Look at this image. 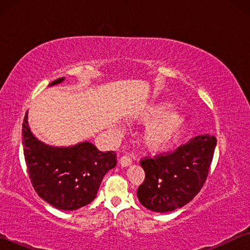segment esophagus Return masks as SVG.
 Wrapping results in <instances>:
<instances>
[{
  "instance_id": "esophagus-1",
  "label": "esophagus",
  "mask_w": 250,
  "mask_h": 250,
  "mask_svg": "<svg viewBox=\"0 0 250 250\" xmlns=\"http://www.w3.org/2000/svg\"><path fill=\"white\" fill-rule=\"evenodd\" d=\"M119 162L122 167H128L131 163H132V158H131L130 155H122Z\"/></svg>"
}]
</instances>
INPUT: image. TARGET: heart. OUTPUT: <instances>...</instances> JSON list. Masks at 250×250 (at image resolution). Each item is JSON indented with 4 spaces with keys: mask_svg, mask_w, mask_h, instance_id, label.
<instances>
[{
    "mask_svg": "<svg viewBox=\"0 0 250 250\" xmlns=\"http://www.w3.org/2000/svg\"><path fill=\"white\" fill-rule=\"evenodd\" d=\"M173 105L159 103L146 105L138 115V119L150 122L145 132V143L151 150H162L175 142L185 126L183 116L171 112Z\"/></svg>",
    "mask_w": 250,
    "mask_h": 250,
    "instance_id": "1",
    "label": "heart"
}]
</instances>
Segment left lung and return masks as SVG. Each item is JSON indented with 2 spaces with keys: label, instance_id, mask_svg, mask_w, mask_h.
<instances>
[{
  "label": "left lung",
  "instance_id": "1",
  "mask_svg": "<svg viewBox=\"0 0 250 250\" xmlns=\"http://www.w3.org/2000/svg\"><path fill=\"white\" fill-rule=\"evenodd\" d=\"M216 142L214 135H197L175 151L141 159L146 173L137 193L141 204L166 213L191 202L208 175Z\"/></svg>",
  "mask_w": 250,
  "mask_h": 250
}]
</instances>
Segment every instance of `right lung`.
Returning <instances> with one entry per match:
<instances>
[{
    "mask_svg": "<svg viewBox=\"0 0 250 250\" xmlns=\"http://www.w3.org/2000/svg\"><path fill=\"white\" fill-rule=\"evenodd\" d=\"M62 80H54L50 86ZM22 142L34 189L58 209L74 210L89 204L105 173L117 166L115 151L101 152L87 141L68 147L46 146L32 134L27 112L22 125Z\"/></svg>",
    "mask_w": 250,
    "mask_h": 250,
    "instance_id": "1",
    "label": "right lung"
}]
</instances>
